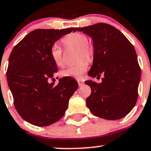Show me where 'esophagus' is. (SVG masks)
<instances>
[{
	"mask_svg": "<svg viewBox=\"0 0 151 151\" xmlns=\"http://www.w3.org/2000/svg\"><path fill=\"white\" fill-rule=\"evenodd\" d=\"M78 86H82L84 84V83L82 81H81V80H78Z\"/></svg>",
	"mask_w": 151,
	"mask_h": 151,
	"instance_id": "1",
	"label": "esophagus"
}]
</instances>
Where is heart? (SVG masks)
I'll return each instance as SVG.
<instances>
[{"label":"heart","mask_w":151,"mask_h":151,"mask_svg":"<svg viewBox=\"0 0 151 151\" xmlns=\"http://www.w3.org/2000/svg\"><path fill=\"white\" fill-rule=\"evenodd\" d=\"M63 42L67 47H73L78 49V59L81 60L78 63L74 65L69 66L61 70L60 74L63 77L76 78H81L85 73L88 66V63L86 58L89 61H91L94 56V49L91 45L88 44V39L86 35L79 32L69 34L63 37ZM50 55L52 59L55 63L56 65L63 66V50L57 44H55L52 47L50 50Z\"/></svg>","instance_id":"1"}]
</instances>
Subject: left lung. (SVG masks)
Wrapping results in <instances>:
<instances>
[{
	"mask_svg": "<svg viewBox=\"0 0 151 151\" xmlns=\"http://www.w3.org/2000/svg\"><path fill=\"white\" fill-rule=\"evenodd\" d=\"M93 40L94 56L88 76H104L97 83L86 81L91 88L86 105L95 116L109 120L121 119L130 112L137 101L140 80L135 50L122 33L113 26L99 23L75 28Z\"/></svg>",
	"mask_w": 151,
	"mask_h": 151,
	"instance_id": "1",
	"label": "left lung"
}]
</instances>
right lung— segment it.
<instances>
[{
	"mask_svg": "<svg viewBox=\"0 0 151 151\" xmlns=\"http://www.w3.org/2000/svg\"><path fill=\"white\" fill-rule=\"evenodd\" d=\"M74 28L35 29L14 47L9 57L7 81L19 115L39 127L56 122L63 117L69 99L78 85L72 78L49 83L58 72L50 50L56 41Z\"/></svg>",
	"mask_w": 151,
	"mask_h": 151,
	"instance_id": "right-lung-1",
	"label": "right lung"
}]
</instances>
